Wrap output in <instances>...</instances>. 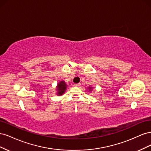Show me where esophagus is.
<instances>
[{"mask_svg":"<svg viewBox=\"0 0 151 151\" xmlns=\"http://www.w3.org/2000/svg\"><path fill=\"white\" fill-rule=\"evenodd\" d=\"M74 86H75L76 87H79V86H81V84H80V83H79V84H75Z\"/></svg>","mask_w":151,"mask_h":151,"instance_id":"34e87169","label":"esophagus"}]
</instances>
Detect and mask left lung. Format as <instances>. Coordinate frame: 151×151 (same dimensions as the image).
<instances>
[{
	"instance_id": "obj_1",
	"label": "left lung",
	"mask_w": 151,
	"mask_h": 151,
	"mask_svg": "<svg viewBox=\"0 0 151 151\" xmlns=\"http://www.w3.org/2000/svg\"><path fill=\"white\" fill-rule=\"evenodd\" d=\"M91 88H89V90H91Z\"/></svg>"
}]
</instances>
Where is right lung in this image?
I'll return each instance as SVG.
<instances>
[{"label":"right lung","instance_id":"obj_1","mask_svg":"<svg viewBox=\"0 0 151 151\" xmlns=\"http://www.w3.org/2000/svg\"><path fill=\"white\" fill-rule=\"evenodd\" d=\"M66 88H67V85L65 83V82H63V81L60 82V83H58V87H57L58 94L59 96L65 93V91Z\"/></svg>","mask_w":151,"mask_h":151}]
</instances>
